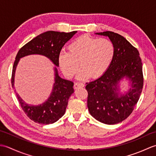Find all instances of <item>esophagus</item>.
Returning a JSON list of instances; mask_svg holds the SVG:
<instances>
[{"mask_svg": "<svg viewBox=\"0 0 156 156\" xmlns=\"http://www.w3.org/2000/svg\"><path fill=\"white\" fill-rule=\"evenodd\" d=\"M84 87V84L83 83H82V82H76L74 86L75 89H77L80 87Z\"/></svg>", "mask_w": 156, "mask_h": 156, "instance_id": "esophagus-1", "label": "esophagus"}]
</instances>
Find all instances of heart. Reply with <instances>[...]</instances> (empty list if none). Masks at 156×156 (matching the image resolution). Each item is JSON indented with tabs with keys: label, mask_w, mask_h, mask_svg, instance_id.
<instances>
[{
	"label": "heart",
	"mask_w": 156,
	"mask_h": 156,
	"mask_svg": "<svg viewBox=\"0 0 156 156\" xmlns=\"http://www.w3.org/2000/svg\"><path fill=\"white\" fill-rule=\"evenodd\" d=\"M115 55L112 42L105 38L97 39L83 35L72 41L68 52H62L58 63L63 74L72 78L77 72L79 63L81 68L78 77L82 79L98 78L110 66Z\"/></svg>",
	"instance_id": "obj_1"
}]
</instances>
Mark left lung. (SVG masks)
<instances>
[{"label":"left lung","instance_id":"8db88e82","mask_svg":"<svg viewBox=\"0 0 156 156\" xmlns=\"http://www.w3.org/2000/svg\"><path fill=\"white\" fill-rule=\"evenodd\" d=\"M108 36L115 48L114 58L105 74L97 80L87 82V106L90 114L107 125L122 122L133 112L144 86L142 62L137 49L121 35L112 31L97 33ZM127 77L132 82L129 93L119 97L118 82Z\"/></svg>","mask_w":156,"mask_h":156}]
</instances>
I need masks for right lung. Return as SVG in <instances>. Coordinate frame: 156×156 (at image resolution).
Instances as JSON below:
<instances>
[{
	"label": "right lung",
	"instance_id": "obj_1",
	"mask_svg": "<svg viewBox=\"0 0 156 156\" xmlns=\"http://www.w3.org/2000/svg\"><path fill=\"white\" fill-rule=\"evenodd\" d=\"M76 31L65 33L48 31L37 35L19 49L12 66L11 84L14 86L15 73L19 59L31 54H40L49 58L58 66V59L62 48L70 39ZM55 78L54 88L48 101L38 106L26 104L16 92L20 105L25 115L35 122L39 124H51L59 120L66 112L68 99L74 92L73 82L59 77L55 68Z\"/></svg>",
	"mask_w": 156,
	"mask_h": 156
}]
</instances>
